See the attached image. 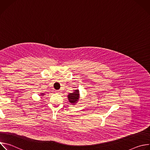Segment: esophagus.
Instances as JSON below:
<instances>
[{
  "label": "esophagus",
  "instance_id": "obj_1",
  "mask_svg": "<svg viewBox=\"0 0 150 150\" xmlns=\"http://www.w3.org/2000/svg\"><path fill=\"white\" fill-rule=\"evenodd\" d=\"M55 92H56V93L59 94V93H60V90H56V91H55Z\"/></svg>",
  "mask_w": 150,
  "mask_h": 150
}]
</instances>
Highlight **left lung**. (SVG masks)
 Listing matches in <instances>:
<instances>
[{
    "mask_svg": "<svg viewBox=\"0 0 150 150\" xmlns=\"http://www.w3.org/2000/svg\"><path fill=\"white\" fill-rule=\"evenodd\" d=\"M68 100H69V102H71L72 104L75 103L76 102L78 101V100L79 99V91L76 90V91H75L74 93H70L68 95Z\"/></svg>",
    "mask_w": 150,
    "mask_h": 150,
    "instance_id": "1",
    "label": "left lung"
}]
</instances>
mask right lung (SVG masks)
Returning a JSON list of instances; mask_svg holds the SVG:
<instances>
[{
  "label": "right lung",
  "instance_id": "add662e5",
  "mask_svg": "<svg viewBox=\"0 0 150 150\" xmlns=\"http://www.w3.org/2000/svg\"><path fill=\"white\" fill-rule=\"evenodd\" d=\"M42 94V95H41V96H43V95H42V94H43V93H42V94Z\"/></svg>",
  "mask_w": 150,
  "mask_h": 150
}]
</instances>
